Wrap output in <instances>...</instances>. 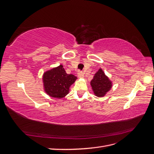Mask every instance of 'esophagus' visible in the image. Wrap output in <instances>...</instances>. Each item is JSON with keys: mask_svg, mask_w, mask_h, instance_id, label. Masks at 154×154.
I'll return each mask as SVG.
<instances>
[{"mask_svg": "<svg viewBox=\"0 0 154 154\" xmlns=\"http://www.w3.org/2000/svg\"><path fill=\"white\" fill-rule=\"evenodd\" d=\"M78 76L80 78H82L84 77V73H83V72H79L78 73Z\"/></svg>", "mask_w": 154, "mask_h": 154, "instance_id": "esophagus-1", "label": "esophagus"}]
</instances>
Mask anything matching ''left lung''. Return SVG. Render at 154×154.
<instances>
[{
  "label": "left lung",
  "instance_id": "8db88e82",
  "mask_svg": "<svg viewBox=\"0 0 154 154\" xmlns=\"http://www.w3.org/2000/svg\"><path fill=\"white\" fill-rule=\"evenodd\" d=\"M91 85L95 96L100 97L105 96L106 92L111 89L112 82L100 68L93 77L91 82Z\"/></svg>",
  "mask_w": 154,
  "mask_h": 154
}]
</instances>
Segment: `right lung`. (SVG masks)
<instances>
[{
    "label": "right lung",
    "instance_id": "add662e5",
    "mask_svg": "<svg viewBox=\"0 0 154 154\" xmlns=\"http://www.w3.org/2000/svg\"><path fill=\"white\" fill-rule=\"evenodd\" d=\"M77 77L73 74H68L62 65L51 69L43 74L44 91L49 96L61 99L67 95L69 88L75 82Z\"/></svg>",
    "mask_w": 154,
    "mask_h": 154
}]
</instances>
